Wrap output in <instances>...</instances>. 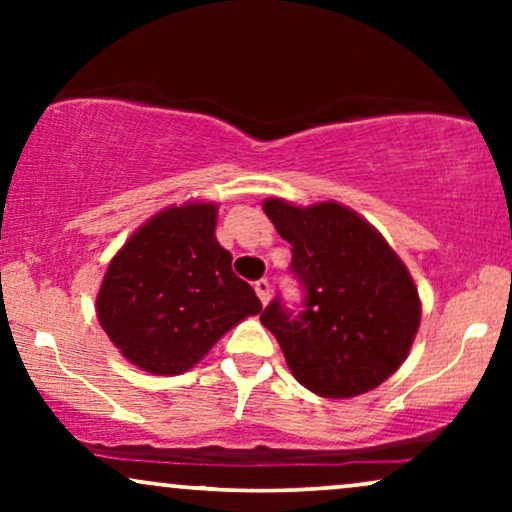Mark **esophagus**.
Returning <instances> with one entry per match:
<instances>
[{
	"instance_id": "esophagus-1",
	"label": "esophagus",
	"mask_w": 512,
	"mask_h": 512,
	"mask_svg": "<svg viewBox=\"0 0 512 512\" xmlns=\"http://www.w3.org/2000/svg\"><path fill=\"white\" fill-rule=\"evenodd\" d=\"M269 281L267 279H260V281H255V293H257V298H260L262 301V305L269 301Z\"/></svg>"
}]
</instances>
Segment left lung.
Returning a JSON list of instances; mask_svg holds the SVG:
<instances>
[{
	"mask_svg": "<svg viewBox=\"0 0 512 512\" xmlns=\"http://www.w3.org/2000/svg\"><path fill=\"white\" fill-rule=\"evenodd\" d=\"M262 207L291 243V274L303 291L298 313L276 296L260 315L293 378L330 399L385 383L421 322L419 291L404 262L366 219L337 202L303 209L267 199Z\"/></svg>",
	"mask_w": 512,
	"mask_h": 512,
	"instance_id": "8db88e82",
	"label": "left lung"
}]
</instances>
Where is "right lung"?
Returning a JSON list of instances; mask_svg holds the SVG:
<instances>
[{
  "label": "right lung",
  "mask_w": 512,
  "mask_h": 512,
  "mask_svg": "<svg viewBox=\"0 0 512 512\" xmlns=\"http://www.w3.org/2000/svg\"><path fill=\"white\" fill-rule=\"evenodd\" d=\"M216 204L168 207L110 260L96 298L101 327L120 354L154 375H180L219 339L262 310L231 252L214 236Z\"/></svg>",
  "instance_id": "1"
}]
</instances>
